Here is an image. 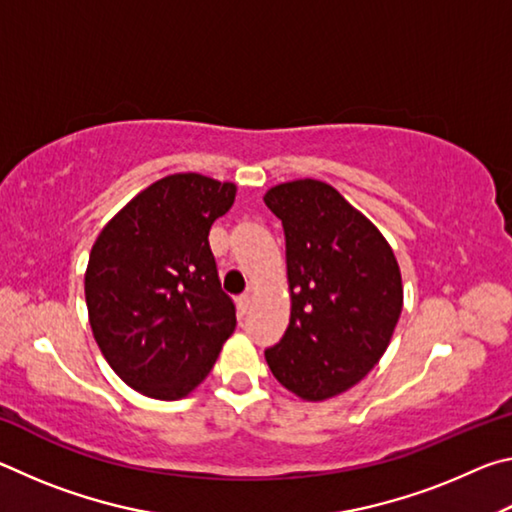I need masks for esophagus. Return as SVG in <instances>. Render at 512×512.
Returning a JSON list of instances; mask_svg holds the SVG:
<instances>
[{"mask_svg": "<svg viewBox=\"0 0 512 512\" xmlns=\"http://www.w3.org/2000/svg\"><path fill=\"white\" fill-rule=\"evenodd\" d=\"M250 302H253V296H250V293H241V296L237 298V307L241 314H246V311L250 309Z\"/></svg>", "mask_w": 512, "mask_h": 512, "instance_id": "esophagus-1", "label": "esophagus"}]
</instances>
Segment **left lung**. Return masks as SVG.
Segmentation results:
<instances>
[{
	"instance_id": "left-lung-1",
	"label": "left lung",
	"mask_w": 512,
	"mask_h": 512,
	"mask_svg": "<svg viewBox=\"0 0 512 512\" xmlns=\"http://www.w3.org/2000/svg\"><path fill=\"white\" fill-rule=\"evenodd\" d=\"M287 237L291 320L264 352L302 400L348 391L375 368L402 314V275L391 246L332 185L293 180L264 196Z\"/></svg>"
}]
</instances>
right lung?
I'll list each match as a JSON object with an SVG mask.
<instances>
[{"label": "right lung", "instance_id": "1", "mask_svg": "<svg viewBox=\"0 0 512 512\" xmlns=\"http://www.w3.org/2000/svg\"><path fill=\"white\" fill-rule=\"evenodd\" d=\"M237 187L176 173L137 194L101 230L85 271L92 334L110 368L153 400H178L212 370L235 332L221 289L212 223Z\"/></svg>", "mask_w": 512, "mask_h": 512}]
</instances>
